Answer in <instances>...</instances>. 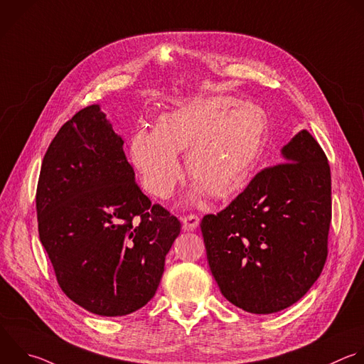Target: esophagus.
<instances>
[{
	"label": "esophagus",
	"instance_id": "1",
	"mask_svg": "<svg viewBox=\"0 0 364 364\" xmlns=\"http://www.w3.org/2000/svg\"><path fill=\"white\" fill-rule=\"evenodd\" d=\"M183 221V230L184 231H193L198 227L200 224V218L196 215V214H190V215H184L181 218Z\"/></svg>",
	"mask_w": 364,
	"mask_h": 364
}]
</instances>
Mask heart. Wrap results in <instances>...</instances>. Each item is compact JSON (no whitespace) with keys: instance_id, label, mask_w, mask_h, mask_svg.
<instances>
[{"instance_id":"b5f03b06","label":"heart","mask_w":364,"mask_h":364,"mask_svg":"<svg viewBox=\"0 0 364 364\" xmlns=\"http://www.w3.org/2000/svg\"><path fill=\"white\" fill-rule=\"evenodd\" d=\"M267 132V114L253 102L231 97L194 100L161 114L153 132L137 130L130 139V161L144 188L168 198L183 176L177 154L196 191L224 198L243 183L259 160Z\"/></svg>"}]
</instances>
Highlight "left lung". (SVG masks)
Wrapping results in <instances>:
<instances>
[{
    "mask_svg": "<svg viewBox=\"0 0 364 364\" xmlns=\"http://www.w3.org/2000/svg\"><path fill=\"white\" fill-rule=\"evenodd\" d=\"M284 163L260 171L228 207L201 220L207 260L221 294L255 314L299 301L327 257L331 177L307 130L283 149Z\"/></svg>",
    "mask_w": 364,
    "mask_h": 364,
    "instance_id": "1",
    "label": "left lung"
}]
</instances>
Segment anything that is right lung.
<instances>
[{
  "mask_svg": "<svg viewBox=\"0 0 364 364\" xmlns=\"http://www.w3.org/2000/svg\"><path fill=\"white\" fill-rule=\"evenodd\" d=\"M123 144L98 104L78 111L44 156L36 198L40 240L61 290L105 317L154 297L181 227L139 188Z\"/></svg>",
  "mask_w": 364,
  "mask_h": 364,
  "instance_id": "1",
  "label": "right lung"
}]
</instances>
